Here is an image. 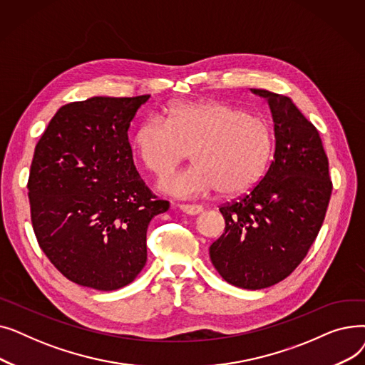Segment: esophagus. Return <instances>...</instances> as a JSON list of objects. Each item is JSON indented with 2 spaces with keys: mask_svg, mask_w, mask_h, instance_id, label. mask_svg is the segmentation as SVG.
I'll return each instance as SVG.
<instances>
[{
  "mask_svg": "<svg viewBox=\"0 0 365 365\" xmlns=\"http://www.w3.org/2000/svg\"><path fill=\"white\" fill-rule=\"evenodd\" d=\"M179 208L182 210L183 213L189 215V216H195V215H200L202 212V205H198V204H180Z\"/></svg>",
  "mask_w": 365,
  "mask_h": 365,
  "instance_id": "1",
  "label": "esophagus"
}]
</instances>
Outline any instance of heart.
I'll return each instance as SVG.
<instances>
[{
	"instance_id": "obj_1",
	"label": "heart",
	"mask_w": 365,
	"mask_h": 365,
	"mask_svg": "<svg viewBox=\"0 0 365 365\" xmlns=\"http://www.w3.org/2000/svg\"><path fill=\"white\" fill-rule=\"evenodd\" d=\"M133 146L140 163L157 176L175 170L189 150L194 165L163 180L165 192L195 198L217 192L245 194L263 178L269 164L274 136L269 123L255 113L223 102L171 105L165 121L145 120L134 133Z\"/></svg>"
}]
</instances>
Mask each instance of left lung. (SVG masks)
I'll return each instance as SVG.
<instances>
[{"mask_svg": "<svg viewBox=\"0 0 365 365\" xmlns=\"http://www.w3.org/2000/svg\"><path fill=\"white\" fill-rule=\"evenodd\" d=\"M252 91L271 108L274 160L250 192L219 208L226 226L210 259L226 282L260 290L289 277L308 255L333 185L315 125L287 96Z\"/></svg>", "mask_w": 365, "mask_h": 365, "instance_id": "left-lung-1", "label": "left lung"}]
</instances>
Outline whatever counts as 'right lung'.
<instances>
[{"label": "right lung", "mask_w": 365, "mask_h": 365, "mask_svg": "<svg viewBox=\"0 0 365 365\" xmlns=\"http://www.w3.org/2000/svg\"><path fill=\"white\" fill-rule=\"evenodd\" d=\"M149 94L62 106L35 146L28 180L41 250L69 281L112 292L146 263L149 222L165 213L133 163L130 123Z\"/></svg>", "instance_id": "1"}]
</instances>
